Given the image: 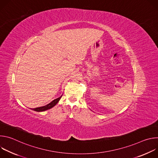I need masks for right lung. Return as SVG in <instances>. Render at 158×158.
Segmentation results:
<instances>
[{"label": "right lung", "instance_id": "obj_1", "mask_svg": "<svg viewBox=\"0 0 158 158\" xmlns=\"http://www.w3.org/2000/svg\"><path fill=\"white\" fill-rule=\"evenodd\" d=\"M62 96L60 97H59V98L53 100L52 102H51L49 104H47L46 106H44L34 108V109H31L33 110L37 111V112H42V111H45V110H48L49 109H51V108H52L54 106H55L57 104V102L59 101L60 99L61 98Z\"/></svg>", "mask_w": 158, "mask_h": 158}]
</instances>
